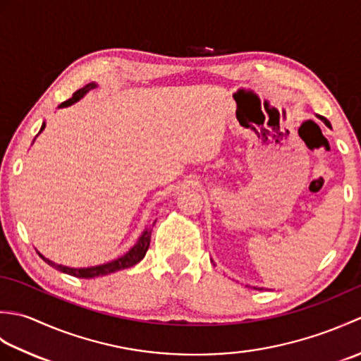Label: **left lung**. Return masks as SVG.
<instances>
[{"label": "left lung", "instance_id": "obj_1", "mask_svg": "<svg viewBox=\"0 0 361 361\" xmlns=\"http://www.w3.org/2000/svg\"><path fill=\"white\" fill-rule=\"evenodd\" d=\"M321 118V121H324V124L327 126V127H331V122H329L326 118H323V116H319Z\"/></svg>", "mask_w": 361, "mask_h": 361}]
</instances>
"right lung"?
I'll return each mask as SVG.
<instances>
[{"instance_id":"obj_1","label":"right lung","mask_w":361,"mask_h":361,"mask_svg":"<svg viewBox=\"0 0 361 361\" xmlns=\"http://www.w3.org/2000/svg\"><path fill=\"white\" fill-rule=\"evenodd\" d=\"M96 88V83H88V85L85 88H80L75 91V93L73 94V97L68 99V101L60 104V106H68L71 105L74 102H78L79 99L87 93L88 90H93ZM44 128V122L43 126L40 128V132ZM38 132V133H40ZM153 225H155V221H153ZM150 235H152V229H145V231L142 233V235L140 237V240H137L135 243V247L130 250L127 255H124L122 257L116 259V260H111V262L109 264H104V265H97V267H90V268H70V267H63V265H59V264H54L51 262L49 259H44L43 260L46 264H49L51 267L56 268V270L59 271H63L66 274H71L74 276V278H82V279H90V278H97V276H105V274H110V273H114V271H119V270H124V268H128V267H133L136 265L140 260L145 256V252H147L149 250V245H150Z\"/></svg>"}]
</instances>
